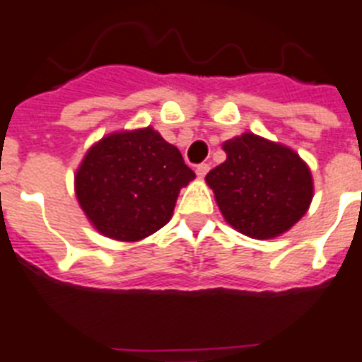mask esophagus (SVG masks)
I'll use <instances>...</instances> for the list:
<instances>
[{"mask_svg":"<svg viewBox=\"0 0 362 362\" xmlns=\"http://www.w3.org/2000/svg\"><path fill=\"white\" fill-rule=\"evenodd\" d=\"M207 172H209V164L207 163H202L196 166V173H198V177H205V175H207Z\"/></svg>","mask_w":362,"mask_h":362,"instance_id":"34e87169","label":"esophagus"}]
</instances>
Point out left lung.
I'll list each match as a JSON object with an SVG mask.
<instances>
[{"mask_svg":"<svg viewBox=\"0 0 362 362\" xmlns=\"http://www.w3.org/2000/svg\"><path fill=\"white\" fill-rule=\"evenodd\" d=\"M228 158L205 181L228 224L254 239L290 230L312 202L310 170L290 147L243 134L226 141Z\"/></svg>","mask_w":362,"mask_h":362,"instance_id":"left-lung-1","label":"left lung"}]
</instances>
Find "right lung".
Segmentation results:
<instances>
[{"label":"right lung","instance_id":"obj_1","mask_svg":"<svg viewBox=\"0 0 362 362\" xmlns=\"http://www.w3.org/2000/svg\"><path fill=\"white\" fill-rule=\"evenodd\" d=\"M194 177L177 147L147 127L103 138L74 183L83 213L103 235L138 241L168 224L179 190Z\"/></svg>","mask_w":362,"mask_h":362}]
</instances>
